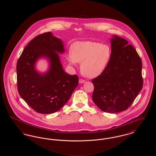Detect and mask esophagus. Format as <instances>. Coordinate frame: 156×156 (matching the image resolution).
<instances>
[{"instance_id":"1","label":"esophagus","mask_w":156,"mask_h":156,"mask_svg":"<svg viewBox=\"0 0 156 156\" xmlns=\"http://www.w3.org/2000/svg\"><path fill=\"white\" fill-rule=\"evenodd\" d=\"M85 82V81L84 80H83V79H80V80H79V82H80V83H84Z\"/></svg>"}]
</instances>
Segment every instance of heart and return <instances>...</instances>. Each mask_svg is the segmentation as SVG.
Instances as JSON below:
<instances>
[{
	"mask_svg": "<svg viewBox=\"0 0 156 156\" xmlns=\"http://www.w3.org/2000/svg\"><path fill=\"white\" fill-rule=\"evenodd\" d=\"M111 56V48L108 45L85 41L73 44L71 52L67 55V59L73 65L81 62L82 74L88 78H95L104 72Z\"/></svg>",
	"mask_w": 156,
	"mask_h": 156,
	"instance_id": "heart-1",
	"label": "heart"
}]
</instances>
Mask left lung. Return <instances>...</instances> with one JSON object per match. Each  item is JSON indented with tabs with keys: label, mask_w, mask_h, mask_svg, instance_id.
<instances>
[{
	"label": "left lung",
	"mask_w": 156,
	"mask_h": 156,
	"mask_svg": "<svg viewBox=\"0 0 156 156\" xmlns=\"http://www.w3.org/2000/svg\"><path fill=\"white\" fill-rule=\"evenodd\" d=\"M111 41L110 61L104 72L92 80V100L102 111L118 113L127 109L142 89V62L127 40L114 36Z\"/></svg>",
	"instance_id": "8db88e82"
}]
</instances>
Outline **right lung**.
Instances as JSON below:
<instances>
[{"label":"right lung","mask_w":156,"mask_h":156,"mask_svg":"<svg viewBox=\"0 0 156 156\" xmlns=\"http://www.w3.org/2000/svg\"><path fill=\"white\" fill-rule=\"evenodd\" d=\"M64 51L62 41L47 32L31 40L17 61L19 94L37 113L50 114L59 111L78 85V76L68 74L62 69L56 52ZM41 56L47 57L51 62L49 72L43 75L34 68L36 60Z\"/></svg>","instance_id":"obj_1"}]
</instances>
